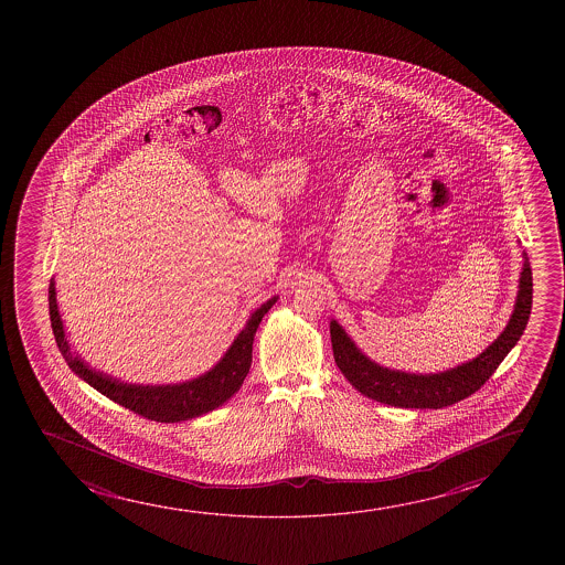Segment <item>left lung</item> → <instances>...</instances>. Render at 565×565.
Masks as SVG:
<instances>
[{"label": "left lung", "instance_id": "left-lung-1", "mask_svg": "<svg viewBox=\"0 0 565 565\" xmlns=\"http://www.w3.org/2000/svg\"><path fill=\"white\" fill-rule=\"evenodd\" d=\"M533 307V271L523 253V266L519 274V291L513 312L503 332L480 355L467 363L441 372L395 371L374 363L356 348L338 320L330 322L333 359L349 384L374 402L405 407V409H440L475 394L502 363L511 349L518 345L525 332Z\"/></svg>", "mask_w": 565, "mask_h": 565}]
</instances>
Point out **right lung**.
<instances>
[{"instance_id":"right-lung-1","label":"right lung","mask_w":565,"mask_h":565,"mask_svg":"<svg viewBox=\"0 0 565 565\" xmlns=\"http://www.w3.org/2000/svg\"><path fill=\"white\" fill-rule=\"evenodd\" d=\"M47 294H50L47 301H50V320H52L55 343L62 351L65 363L70 364L71 371L75 372L78 379L85 380L88 386L109 397L111 402L119 403L125 409L135 411L142 417L158 420V423H181V420L206 415L210 411L224 405L239 390L253 363L256 328L263 322L264 315L278 301V295H276L258 309L253 310L247 324L237 333V338L227 348L224 356L201 376L178 382V384H131L93 369L83 356L78 355L77 351L71 349L65 328H63L60 307H57L54 278L50 281Z\"/></svg>"}]
</instances>
